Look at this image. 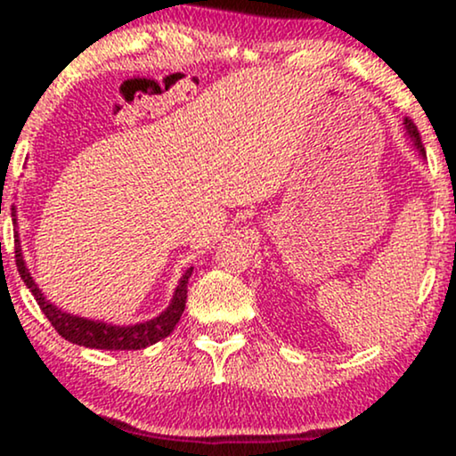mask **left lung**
I'll list each match as a JSON object with an SVG mask.
<instances>
[{
  "label": "left lung",
  "instance_id": "8db88e82",
  "mask_svg": "<svg viewBox=\"0 0 456 456\" xmlns=\"http://www.w3.org/2000/svg\"><path fill=\"white\" fill-rule=\"evenodd\" d=\"M405 130H407V134H410V137H411L413 145H416V148L420 150L422 154H425V148H422V141H420V133H418L416 124H413L411 119H405Z\"/></svg>",
  "mask_w": 456,
  "mask_h": 456
}]
</instances>
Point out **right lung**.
Here are the masks:
<instances>
[{"label": "right lung", "mask_w": 456, "mask_h": 456, "mask_svg": "<svg viewBox=\"0 0 456 456\" xmlns=\"http://www.w3.org/2000/svg\"><path fill=\"white\" fill-rule=\"evenodd\" d=\"M14 259H17L20 279L28 285L31 296L38 302L40 311H43L46 319H49L51 326L57 330V334H61L66 341L83 345V347L90 349H143L159 343L160 338L169 337V334L174 332L175 323L180 322L182 313H184L188 279H191L192 274V268H188L184 274H182V279L175 287V294L171 297V305L167 306L159 317L143 323H134V326H113V323L94 322V319L70 315V313H64L61 308L51 305V302L43 296V291L38 289L34 279H31L28 265H25L19 235L17 240H14Z\"/></svg>", "instance_id": "right-lung-1"}]
</instances>
